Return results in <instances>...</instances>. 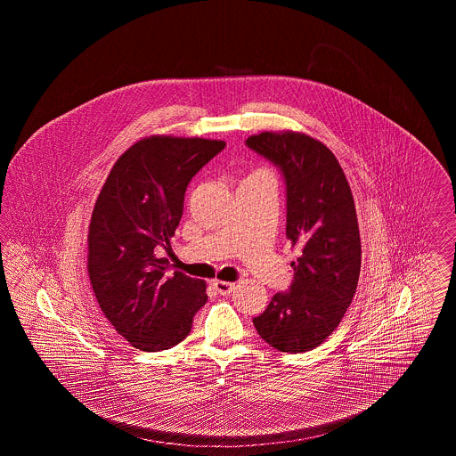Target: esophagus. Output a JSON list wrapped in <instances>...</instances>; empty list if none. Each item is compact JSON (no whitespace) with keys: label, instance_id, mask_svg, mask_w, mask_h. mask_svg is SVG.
<instances>
[{"label":"esophagus","instance_id":"obj_1","mask_svg":"<svg viewBox=\"0 0 456 456\" xmlns=\"http://www.w3.org/2000/svg\"><path fill=\"white\" fill-rule=\"evenodd\" d=\"M214 287H216V290H217L220 296H229V294H232V292H234L236 283L216 281V282H214Z\"/></svg>","mask_w":456,"mask_h":456}]
</instances>
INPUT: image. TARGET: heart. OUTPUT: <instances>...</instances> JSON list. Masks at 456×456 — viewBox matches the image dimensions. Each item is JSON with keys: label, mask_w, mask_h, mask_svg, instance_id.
<instances>
[{"label": "heart", "mask_w": 456, "mask_h": 456, "mask_svg": "<svg viewBox=\"0 0 456 456\" xmlns=\"http://www.w3.org/2000/svg\"><path fill=\"white\" fill-rule=\"evenodd\" d=\"M255 173H266V171H263V169H258V171H255Z\"/></svg>", "instance_id": "heart-1"}]
</instances>
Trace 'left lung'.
<instances>
[{
  "mask_svg": "<svg viewBox=\"0 0 456 456\" xmlns=\"http://www.w3.org/2000/svg\"><path fill=\"white\" fill-rule=\"evenodd\" d=\"M246 145L281 167L287 186V239L301 248L289 292L253 320L281 352L318 347L342 322L357 289L361 238L347 177L320 140L299 131H263Z\"/></svg>",
  "mask_w": 456,
  "mask_h": 456,
  "instance_id": "left-lung-1",
  "label": "left lung"
}]
</instances>
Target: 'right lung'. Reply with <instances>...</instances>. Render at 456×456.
I'll return each mask as SVG.
<instances>
[{
    "instance_id": "add662e5",
    "label": "right lung",
    "mask_w": 456,
    "mask_h": 456,
    "mask_svg": "<svg viewBox=\"0 0 456 456\" xmlns=\"http://www.w3.org/2000/svg\"><path fill=\"white\" fill-rule=\"evenodd\" d=\"M225 142L152 134L112 166L88 225V279L114 330L131 346L159 352L191 331L207 283L166 275L167 248L183 217L186 188Z\"/></svg>"
}]
</instances>
